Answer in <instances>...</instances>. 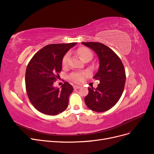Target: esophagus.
Segmentation results:
<instances>
[{"instance_id":"34e87169","label":"esophagus","mask_w":154,"mask_h":154,"mask_svg":"<svg viewBox=\"0 0 154 154\" xmlns=\"http://www.w3.org/2000/svg\"><path fill=\"white\" fill-rule=\"evenodd\" d=\"M81 87L79 86V85H74L73 86V88H74V89H76V88H80Z\"/></svg>"}]
</instances>
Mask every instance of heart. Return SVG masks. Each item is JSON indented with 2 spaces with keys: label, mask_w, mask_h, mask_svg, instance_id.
<instances>
[{
  "label": "heart",
  "mask_w": 154,
  "mask_h": 154,
  "mask_svg": "<svg viewBox=\"0 0 154 154\" xmlns=\"http://www.w3.org/2000/svg\"><path fill=\"white\" fill-rule=\"evenodd\" d=\"M77 53L82 59L85 60V61L88 59L91 60L92 58V51L91 49L85 47H82L78 49ZM69 59V54L67 53L64 55L62 59V66L63 67H66L68 65ZM88 75H89L88 72H74L69 75V79L75 83H82L85 80L87 77L88 76Z\"/></svg>",
  "instance_id": "heart-1"
}]
</instances>
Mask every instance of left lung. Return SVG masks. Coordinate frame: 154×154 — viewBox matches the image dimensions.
Listing matches in <instances>:
<instances>
[{
	"label": "left lung",
	"mask_w": 154,
	"mask_h": 154,
	"mask_svg": "<svg viewBox=\"0 0 154 154\" xmlns=\"http://www.w3.org/2000/svg\"><path fill=\"white\" fill-rule=\"evenodd\" d=\"M95 51L100 60L98 71L94 76L100 81L96 88L88 87L85 102L88 109L105 112L114 106L120 99L125 88V70L122 60L114 51L100 42H82Z\"/></svg>",
	"instance_id": "left-lung-1"
}]
</instances>
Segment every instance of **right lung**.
I'll list each match as a JSON object with an SVG mask.
<instances>
[{
	"mask_svg": "<svg viewBox=\"0 0 154 154\" xmlns=\"http://www.w3.org/2000/svg\"><path fill=\"white\" fill-rule=\"evenodd\" d=\"M77 43L54 44L45 46L31 59L26 71V89L31 104L40 112L57 115L67 109L72 86L67 82L62 88H54L62 71V59Z\"/></svg>",
	"mask_w": 154,
	"mask_h": 154,
	"instance_id": "add662e5",
	"label": "right lung"
}]
</instances>
